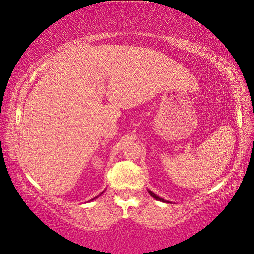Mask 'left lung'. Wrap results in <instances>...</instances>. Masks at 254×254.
<instances>
[{
    "instance_id": "1",
    "label": "left lung",
    "mask_w": 254,
    "mask_h": 254,
    "mask_svg": "<svg viewBox=\"0 0 254 254\" xmlns=\"http://www.w3.org/2000/svg\"><path fill=\"white\" fill-rule=\"evenodd\" d=\"M149 191V194H150V196H153V197L155 198V199H157V200H162V202H165V200L164 199H162V198H160V197H158V196H156V195H155L154 194V192H151L150 190H148Z\"/></svg>"
}]
</instances>
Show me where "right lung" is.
I'll use <instances>...</instances> for the list:
<instances>
[{"label":"right lung","mask_w":254,"mask_h":254,"mask_svg":"<svg viewBox=\"0 0 254 254\" xmlns=\"http://www.w3.org/2000/svg\"><path fill=\"white\" fill-rule=\"evenodd\" d=\"M94 198H97V197H94ZM94 198H93V199H94Z\"/></svg>","instance_id":"right-lung-1"}]
</instances>
